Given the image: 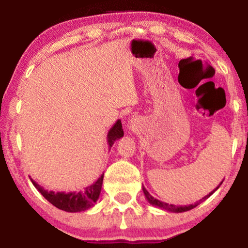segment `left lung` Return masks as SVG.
Here are the masks:
<instances>
[{
	"label": "left lung",
	"instance_id": "obj_1",
	"mask_svg": "<svg viewBox=\"0 0 248 248\" xmlns=\"http://www.w3.org/2000/svg\"><path fill=\"white\" fill-rule=\"evenodd\" d=\"M221 184H222V181H221ZM221 184H220V185H221ZM220 185H219V186H217L213 191H211V193L207 194L206 196H204L202 200H200L197 203H195V204H189V205H185V206H183V205L177 206V205H173V204H168V203L162 202V201H158V200L155 199V197L152 196L151 194L148 193V191L146 190V188H145V187H143V191H144L145 197H146V200L148 201V203L152 204V205H154V206H156V207H160V209L170 211V212L181 213V212H186V211H189V210H191V209H194V207H196L197 205H199V204H200L201 202H202V201H205L206 199H209V197H210L211 195H212L214 191H216V190L217 189V188L220 187Z\"/></svg>",
	"mask_w": 248,
	"mask_h": 248
}]
</instances>
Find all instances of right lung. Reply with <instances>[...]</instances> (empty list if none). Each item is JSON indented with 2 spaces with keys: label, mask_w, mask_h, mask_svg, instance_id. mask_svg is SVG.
<instances>
[{
  "label": "right lung",
  "mask_w": 248,
  "mask_h": 248,
  "mask_svg": "<svg viewBox=\"0 0 248 248\" xmlns=\"http://www.w3.org/2000/svg\"><path fill=\"white\" fill-rule=\"evenodd\" d=\"M124 136V129H122L121 120H118L113 124V127L108 130V147H112L115 140H120ZM103 176L98 178L94 184L91 186H87L84 190L80 191H70V193H64V191H55L46 190L41 185H38L35 180H31V183L36 187L39 193L48 201L49 203L53 204L55 207L60 209L65 212H81L86 211L91 207H93L96 203V201L100 197V193L102 189V184H103Z\"/></svg>",
  "instance_id": "add662e5"
}]
</instances>
